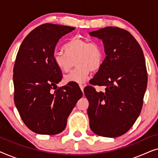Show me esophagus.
Instances as JSON below:
<instances>
[{
  "label": "esophagus",
  "instance_id": "obj_1",
  "mask_svg": "<svg viewBox=\"0 0 158 158\" xmlns=\"http://www.w3.org/2000/svg\"><path fill=\"white\" fill-rule=\"evenodd\" d=\"M79 86H80V88H81V90L82 91H83V89H84V88H85V85H84V84H79Z\"/></svg>",
  "mask_w": 158,
  "mask_h": 158
}]
</instances>
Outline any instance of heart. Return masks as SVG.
I'll use <instances>...</instances> for the list:
<instances>
[{
  "label": "heart",
  "mask_w": 158,
  "mask_h": 158,
  "mask_svg": "<svg viewBox=\"0 0 158 158\" xmlns=\"http://www.w3.org/2000/svg\"><path fill=\"white\" fill-rule=\"evenodd\" d=\"M64 53L55 52L54 63L60 70L68 73L74 66L77 68L64 77L65 83H84L90 71L96 72L103 65L104 54L100 44L78 37L70 40L64 46Z\"/></svg>",
  "instance_id": "b5f03b06"
}]
</instances>
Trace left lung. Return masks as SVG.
Instances as JSON below:
<instances>
[{
    "mask_svg": "<svg viewBox=\"0 0 158 158\" xmlns=\"http://www.w3.org/2000/svg\"><path fill=\"white\" fill-rule=\"evenodd\" d=\"M89 34L102 40L106 55L90 83L105 90L97 92L91 85L84 89L90 129L102 137H119L133 126L142 108L148 84L143 52L134 36L120 28L107 27Z\"/></svg>",
    "mask_w": 158,
    "mask_h": 158,
    "instance_id": "obj_1",
    "label": "left lung"
}]
</instances>
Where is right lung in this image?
Listing matches in <instances>:
<instances>
[{"instance_id": "right-lung-1", "label": "right lung", "mask_w": 158, "mask_h": 158, "mask_svg": "<svg viewBox=\"0 0 158 158\" xmlns=\"http://www.w3.org/2000/svg\"><path fill=\"white\" fill-rule=\"evenodd\" d=\"M74 27L44 23L26 36L14 68V103L21 119L40 135H57L83 96L80 88L68 84L57 88L62 72L53 61L56 44Z\"/></svg>"}]
</instances>
